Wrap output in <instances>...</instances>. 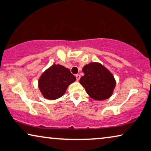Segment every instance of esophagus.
<instances>
[{
	"label": "esophagus",
	"instance_id": "obj_1",
	"mask_svg": "<svg viewBox=\"0 0 151 151\" xmlns=\"http://www.w3.org/2000/svg\"><path fill=\"white\" fill-rule=\"evenodd\" d=\"M76 79H77L78 81L80 80V75H79V74H77V75H76Z\"/></svg>",
	"mask_w": 151,
	"mask_h": 151
}]
</instances>
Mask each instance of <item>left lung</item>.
Instances as JSON below:
<instances>
[{
    "mask_svg": "<svg viewBox=\"0 0 151 151\" xmlns=\"http://www.w3.org/2000/svg\"><path fill=\"white\" fill-rule=\"evenodd\" d=\"M84 76L80 83L87 94L96 101H103L112 96L116 86L114 76L109 69L99 62H91L83 67Z\"/></svg>",
    "mask_w": 151,
    "mask_h": 151,
    "instance_id": "obj_1",
    "label": "left lung"
}]
</instances>
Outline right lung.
I'll list each match as a JSON object with an SVG mask.
<instances>
[{"mask_svg":"<svg viewBox=\"0 0 151 151\" xmlns=\"http://www.w3.org/2000/svg\"><path fill=\"white\" fill-rule=\"evenodd\" d=\"M76 80V77L68 68L53 64L41 74L38 86L44 98L56 100L64 95L68 87Z\"/></svg>","mask_w":151,"mask_h":151,"instance_id":"right-lung-1","label":"right lung"}]
</instances>
